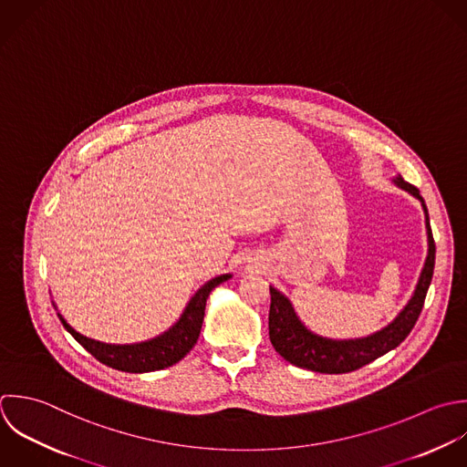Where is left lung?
<instances>
[{
	"label": "left lung",
	"instance_id": "1",
	"mask_svg": "<svg viewBox=\"0 0 467 467\" xmlns=\"http://www.w3.org/2000/svg\"><path fill=\"white\" fill-rule=\"evenodd\" d=\"M400 189L408 191L415 196L424 209L426 214V231H428V256L415 287L413 296L410 298L408 306L399 313V317L388 324L384 329L362 337V338H348L337 340L327 338L322 335L313 333L296 315L291 300L280 293L276 287H269L271 291V309H269V338L273 348L280 357H284L293 366L311 369L317 373L327 375H340L360 369L362 366L377 360L379 357L389 353L391 349L399 348L406 337L415 327L420 311L424 307V300L433 278L435 269V240L430 225V214L420 191L404 182L402 176L393 180Z\"/></svg>",
	"mask_w": 467,
	"mask_h": 467
}]
</instances>
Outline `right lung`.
Wrapping results in <instances>:
<instances>
[{
	"instance_id": "add662e5",
	"label": "right lung",
	"mask_w": 467,
	"mask_h": 467,
	"mask_svg": "<svg viewBox=\"0 0 467 467\" xmlns=\"http://www.w3.org/2000/svg\"><path fill=\"white\" fill-rule=\"evenodd\" d=\"M231 275H220L209 282H205L189 300L185 306L182 317L178 322L163 331L161 335L138 342V344H105L94 338H88L81 333H78L74 327L67 324V320L57 313L63 327L79 342L96 360L101 364L125 371V373H149V371H158L174 366L180 362L196 344L202 324H203V315H205V304L214 287L229 280Z\"/></svg>"
}]
</instances>
